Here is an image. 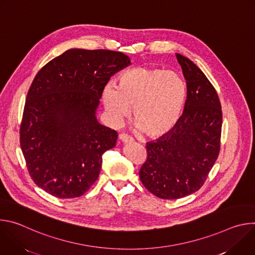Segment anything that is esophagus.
I'll use <instances>...</instances> for the list:
<instances>
[{
  "label": "esophagus",
  "mask_w": 255,
  "mask_h": 255,
  "mask_svg": "<svg viewBox=\"0 0 255 255\" xmlns=\"http://www.w3.org/2000/svg\"><path fill=\"white\" fill-rule=\"evenodd\" d=\"M119 139L123 142V143H131L133 142V139L128 135V134H125V133H122L119 135Z\"/></svg>",
  "instance_id": "34e87169"
}]
</instances>
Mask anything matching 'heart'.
<instances>
[{"mask_svg": "<svg viewBox=\"0 0 255 255\" xmlns=\"http://www.w3.org/2000/svg\"><path fill=\"white\" fill-rule=\"evenodd\" d=\"M187 99V85L177 72L139 66L126 70L118 87L103 90L105 110L114 124L129 114L138 130L150 139L167 135L177 124Z\"/></svg>", "mask_w": 255, "mask_h": 255, "instance_id": "1", "label": "heart"}]
</instances>
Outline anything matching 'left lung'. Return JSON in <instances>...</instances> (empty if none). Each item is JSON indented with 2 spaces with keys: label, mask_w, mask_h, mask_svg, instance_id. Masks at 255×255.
<instances>
[{
  "label": "left lung",
  "mask_w": 255,
  "mask_h": 255,
  "mask_svg": "<svg viewBox=\"0 0 255 255\" xmlns=\"http://www.w3.org/2000/svg\"><path fill=\"white\" fill-rule=\"evenodd\" d=\"M187 81L184 113L164 137L146 144L147 159L139 176L151 194L175 200L199 191L220 152L222 110L219 97L204 72L176 53Z\"/></svg>",
  "instance_id": "1"
}]
</instances>
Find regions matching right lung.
<instances>
[{
    "instance_id": "add662e5",
    "label": "right lung",
    "mask_w": 255,
    "mask_h": 255,
    "mask_svg": "<svg viewBox=\"0 0 255 255\" xmlns=\"http://www.w3.org/2000/svg\"><path fill=\"white\" fill-rule=\"evenodd\" d=\"M122 52L69 49L46 63L28 91L20 145L31 178L46 193L83 196L98 179L102 155L118 134L100 124L96 111L103 90L130 65Z\"/></svg>"
}]
</instances>
